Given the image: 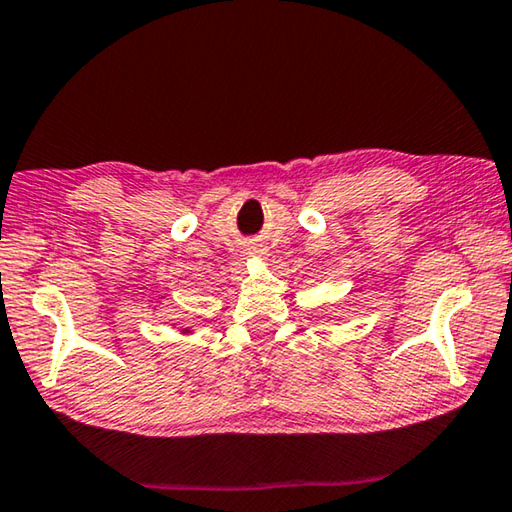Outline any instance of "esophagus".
I'll use <instances>...</instances> for the list:
<instances>
[{"label": "esophagus", "instance_id": "1", "mask_svg": "<svg viewBox=\"0 0 512 512\" xmlns=\"http://www.w3.org/2000/svg\"><path fill=\"white\" fill-rule=\"evenodd\" d=\"M250 255H259V257H262L264 250H253V253H250Z\"/></svg>", "mask_w": 512, "mask_h": 512}]
</instances>
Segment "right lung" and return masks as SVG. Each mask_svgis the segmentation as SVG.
Returning <instances> with one entry per match:
<instances>
[{
  "label": "right lung",
  "instance_id": "right-lung-1",
  "mask_svg": "<svg viewBox=\"0 0 512 512\" xmlns=\"http://www.w3.org/2000/svg\"><path fill=\"white\" fill-rule=\"evenodd\" d=\"M185 332H189V329H185Z\"/></svg>",
  "mask_w": 512,
  "mask_h": 512
}]
</instances>
